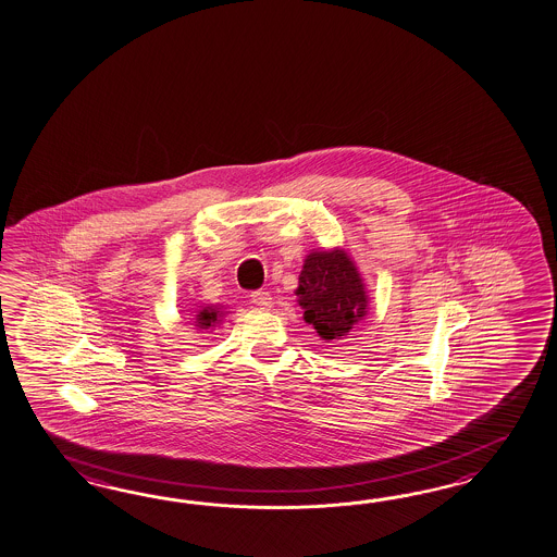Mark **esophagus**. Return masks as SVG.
<instances>
[{
	"label": "esophagus",
	"mask_w": 557,
	"mask_h": 557,
	"mask_svg": "<svg viewBox=\"0 0 557 557\" xmlns=\"http://www.w3.org/2000/svg\"><path fill=\"white\" fill-rule=\"evenodd\" d=\"M251 301L261 310H270L273 306V298L270 292H253L251 294Z\"/></svg>",
	"instance_id": "obj_1"
}]
</instances>
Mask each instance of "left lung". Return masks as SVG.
Returning <instances> with one entry per match:
<instances>
[{
    "instance_id": "obj_1",
    "label": "left lung",
    "mask_w": 557,
    "mask_h": 557,
    "mask_svg": "<svg viewBox=\"0 0 557 557\" xmlns=\"http://www.w3.org/2000/svg\"><path fill=\"white\" fill-rule=\"evenodd\" d=\"M296 296L304 320L324 339L346 338L368 312L362 275L339 247L312 251L306 258Z\"/></svg>"
}]
</instances>
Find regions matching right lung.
Segmentation results:
<instances>
[{
  "instance_id": "right-lung-1",
  "label": "right lung",
  "mask_w": 557,
  "mask_h": 557,
  "mask_svg": "<svg viewBox=\"0 0 557 557\" xmlns=\"http://www.w3.org/2000/svg\"><path fill=\"white\" fill-rule=\"evenodd\" d=\"M225 312H221L219 306H203L197 315H195V326L201 330H213V327L221 324Z\"/></svg>"
}]
</instances>
